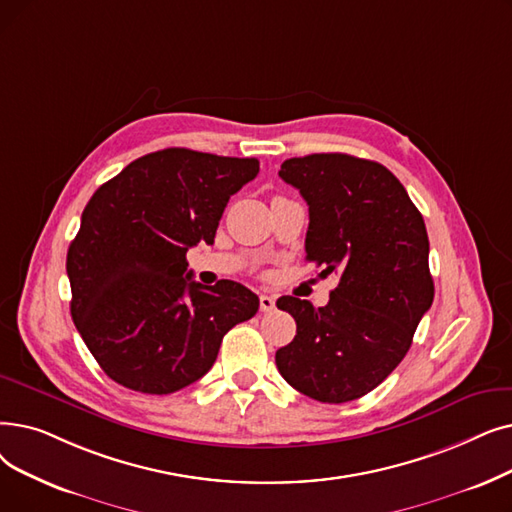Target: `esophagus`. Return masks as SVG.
I'll return each instance as SVG.
<instances>
[{"mask_svg": "<svg viewBox=\"0 0 512 512\" xmlns=\"http://www.w3.org/2000/svg\"><path fill=\"white\" fill-rule=\"evenodd\" d=\"M259 309L263 311V314H272V311L276 309V301H274V297H270V295H261V297H259Z\"/></svg>", "mask_w": 512, "mask_h": 512, "instance_id": "1", "label": "esophagus"}]
</instances>
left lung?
<instances>
[{
    "instance_id": "left-lung-1",
    "label": "left lung",
    "mask_w": 512,
    "mask_h": 512,
    "mask_svg": "<svg viewBox=\"0 0 512 512\" xmlns=\"http://www.w3.org/2000/svg\"><path fill=\"white\" fill-rule=\"evenodd\" d=\"M278 175L309 207L305 259L339 272L324 307L280 297L297 335L276 351L284 381L324 404L379 387L433 303L429 236L406 188L381 163L341 152L288 159Z\"/></svg>"
}]
</instances>
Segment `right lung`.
I'll return each instance as SVG.
<instances>
[{
    "label": "right lung",
    "instance_id": "right-lung-1",
    "mask_svg": "<svg viewBox=\"0 0 512 512\" xmlns=\"http://www.w3.org/2000/svg\"><path fill=\"white\" fill-rule=\"evenodd\" d=\"M257 159L165 148L102 184L66 253L71 316L115 383L150 395L180 391L207 374L226 332L257 314L247 286H203L186 253L213 244L219 219Z\"/></svg>",
    "mask_w": 512,
    "mask_h": 512
}]
</instances>
